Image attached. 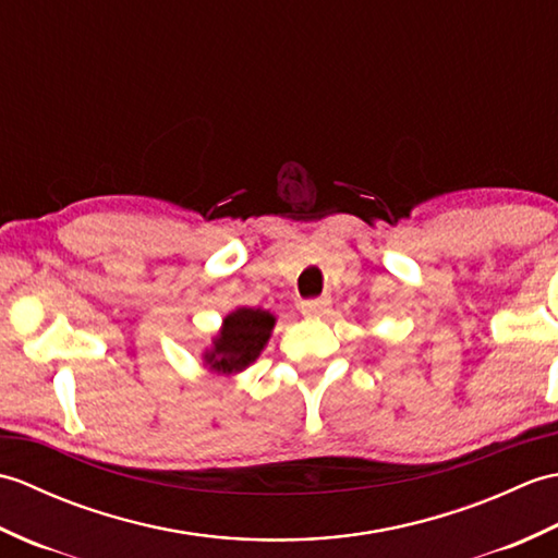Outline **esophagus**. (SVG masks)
I'll return each mask as SVG.
<instances>
[{"instance_id":"1","label":"esophagus","mask_w":558,"mask_h":558,"mask_svg":"<svg viewBox=\"0 0 558 558\" xmlns=\"http://www.w3.org/2000/svg\"><path fill=\"white\" fill-rule=\"evenodd\" d=\"M330 310V298H316V300H304L300 302V312L304 316H324Z\"/></svg>"}]
</instances>
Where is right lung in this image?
<instances>
[{"label": "right lung", "mask_w": 558, "mask_h": 558, "mask_svg": "<svg viewBox=\"0 0 558 558\" xmlns=\"http://www.w3.org/2000/svg\"><path fill=\"white\" fill-rule=\"evenodd\" d=\"M276 316L254 306H240L222 318L220 333L213 340V348L204 354L206 366L218 374H236L256 362L266 348Z\"/></svg>", "instance_id": "obj_1"}]
</instances>
